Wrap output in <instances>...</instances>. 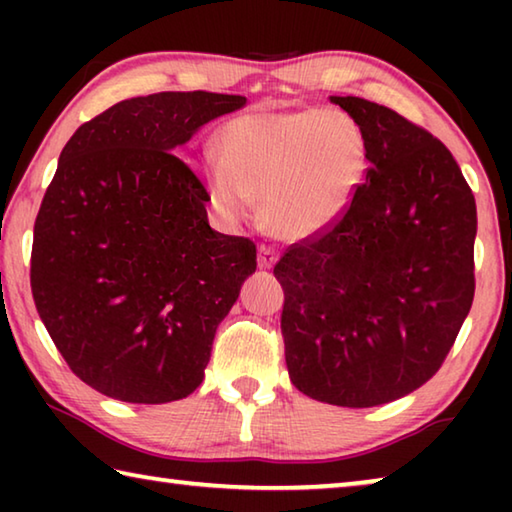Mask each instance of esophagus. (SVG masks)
<instances>
[{"label":"esophagus","instance_id":"1","mask_svg":"<svg viewBox=\"0 0 512 512\" xmlns=\"http://www.w3.org/2000/svg\"><path fill=\"white\" fill-rule=\"evenodd\" d=\"M275 262H277V253L275 250L271 248V246H259L257 248V264H259V268H273L275 266Z\"/></svg>","mask_w":512,"mask_h":512}]
</instances>
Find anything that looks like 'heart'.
Returning a JSON list of instances; mask_svg holds the SVG:
<instances>
[{
  "mask_svg": "<svg viewBox=\"0 0 512 512\" xmlns=\"http://www.w3.org/2000/svg\"><path fill=\"white\" fill-rule=\"evenodd\" d=\"M216 146L219 158L203 162L216 212L250 219L259 196L268 228L291 241L332 228L368 171L366 135L339 110L250 112L228 121Z\"/></svg>",
  "mask_w": 512,
  "mask_h": 512,
  "instance_id": "b5f03b06",
  "label": "heart"
}]
</instances>
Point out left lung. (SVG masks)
Masks as SVG:
<instances>
[{"label":"left lung","instance_id":"obj_1","mask_svg":"<svg viewBox=\"0 0 512 512\" xmlns=\"http://www.w3.org/2000/svg\"><path fill=\"white\" fill-rule=\"evenodd\" d=\"M368 142L366 183L273 273L293 386L368 409L436 375L474 298L476 203L447 146L395 110L329 97Z\"/></svg>","mask_w":512,"mask_h":512}]
</instances>
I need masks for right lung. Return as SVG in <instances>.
<instances>
[{
    "label": "right lung",
    "mask_w": 512,
    "mask_h": 512,
    "mask_svg": "<svg viewBox=\"0 0 512 512\" xmlns=\"http://www.w3.org/2000/svg\"><path fill=\"white\" fill-rule=\"evenodd\" d=\"M244 106L203 90L126 99L60 153L33 228L31 291L67 366L112 400L194 393L216 327L255 273L253 241L210 228V194L176 155Z\"/></svg>",
    "instance_id": "right-lung-1"
}]
</instances>
